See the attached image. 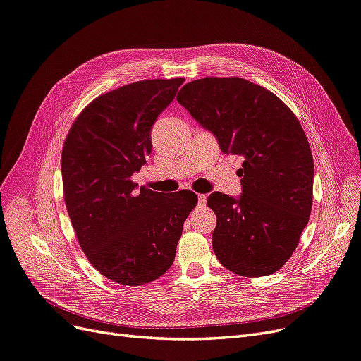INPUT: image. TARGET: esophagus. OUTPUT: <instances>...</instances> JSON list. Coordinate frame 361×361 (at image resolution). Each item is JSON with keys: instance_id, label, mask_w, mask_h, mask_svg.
Listing matches in <instances>:
<instances>
[{"instance_id": "34e87169", "label": "esophagus", "mask_w": 361, "mask_h": 361, "mask_svg": "<svg viewBox=\"0 0 361 361\" xmlns=\"http://www.w3.org/2000/svg\"><path fill=\"white\" fill-rule=\"evenodd\" d=\"M206 199H207V197H206L204 194H199V203H200V204H204V203H206Z\"/></svg>"}]
</instances>
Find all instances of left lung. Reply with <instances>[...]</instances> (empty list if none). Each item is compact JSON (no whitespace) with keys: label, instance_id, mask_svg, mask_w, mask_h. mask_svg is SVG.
Instances as JSON below:
<instances>
[{"label":"left lung","instance_id":"1","mask_svg":"<svg viewBox=\"0 0 361 361\" xmlns=\"http://www.w3.org/2000/svg\"><path fill=\"white\" fill-rule=\"evenodd\" d=\"M178 102L211 130L223 154L243 159V194L207 197L216 215V259L244 277L279 271L312 212L313 157L298 118L274 93L236 76L185 84Z\"/></svg>","mask_w":361,"mask_h":361}]
</instances>
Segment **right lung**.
Wrapping results in <instances>:
<instances>
[{
  "label": "right lung",
  "instance_id": "1",
  "mask_svg": "<svg viewBox=\"0 0 361 361\" xmlns=\"http://www.w3.org/2000/svg\"><path fill=\"white\" fill-rule=\"evenodd\" d=\"M183 81H137L97 96L64 141L63 192L76 239L118 285H146L171 267L183 221L197 204L190 190L138 191L130 180L152 150V126Z\"/></svg>",
  "mask_w": 361,
  "mask_h": 361
}]
</instances>
